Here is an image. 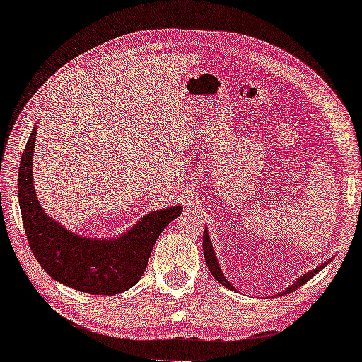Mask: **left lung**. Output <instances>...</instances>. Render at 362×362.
Segmentation results:
<instances>
[{"label": "left lung", "mask_w": 362, "mask_h": 362, "mask_svg": "<svg viewBox=\"0 0 362 362\" xmlns=\"http://www.w3.org/2000/svg\"><path fill=\"white\" fill-rule=\"evenodd\" d=\"M202 250H204L206 265H207V269H209V272L212 274V276H214V279H216L217 281H219L221 285H224L226 288L235 290L234 286H232V285L229 284V280H227L226 276H224V272L221 270L219 262H217V257H216V252H214V249H212V244H211V239H209V232H207V229H204V234H202ZM328 262H329V260H328ZM328 262H326V264H328ZM326 264L316 267L315 270H311V272H308V274H305L303 276H300V279L296 280L293 285H290L288 288L284 290V293H285V295H286V293H291V291L298 288V286L306 284V281H308L310 279H313V276H315L316 274H318V272H320L321 269H323V267H325ZM284 293H281V295H284Z\"/></svg>", "instance_id": "left-lung-1"}]
</instances>
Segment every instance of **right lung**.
<instances>
[{
    "label": "right lung",
    "mask_w": 362,
    "mask_h": 362,
    "mask_svg": "<svg viewBox=\"0 0 362 362\" xmlns=\"http://www.w3.org/2000/svg\"><path fill=\"white\" fill-rule=\"evenodd\" d=\"M37 125L28 138L18 176L24 232L39 265L59 284L90 295H117L138 284L153 245L165 227L181 214V206L153 211L117 239H88L67 230L39 204L33 182Z\"/></svg>",
    "instance_id": "obj_1"
}]
</instances>
